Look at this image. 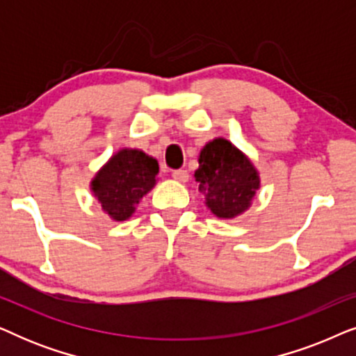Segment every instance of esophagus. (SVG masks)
<instances>
[{
    "mask_svg": "<svg viewBox=\"0 0 356 356\" xmlns=\"http://www.w3.org/2000/svg\"><path fill=\"white\" fill-rule=\"evenodd\" d=\"M172 177L177 179V181H179V183H186L188 178H189V175H188L186 170H175V172L172 173Z\"/></svg>",
    "mask_w": 356,
    "mask_h": 356,
    "instance_id": "obj_1",
    "label": "esophagus"
}]
</instances>
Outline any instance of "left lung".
<instances>
[{"instance_id":"8db88e82","label":"left lung","mask_w":356,"mask_h":356,"mask_svg":"<svg viewBox=\"0 0 356 356\" xmlns=\"http://www.w3.org/2000/svg\"><path fill=\"white\" fill-rule=\"evenodd\" d=\"M206 206L218 218H235L251 207L261 178L254 165L230 140L216 138L201 149L194 172Z\"/></svg>"}]
</instances>
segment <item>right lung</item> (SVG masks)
Masks as SVG:
<instances>
[{"label":"right lung","instance_id":"add662e5","mask_svg":"<svg viewBox=\"0 0 356 356\" xmlns=\"http://www.w3.org/2000/svg\"><path fill=\"white\" fill-rule=\"evenodd\" d=\"M159 163L139 149H120L90 181V191L111 220L123 222L157 183Z\"/></svg>","mask_w":356,"mask_h":356}]
</instances>
